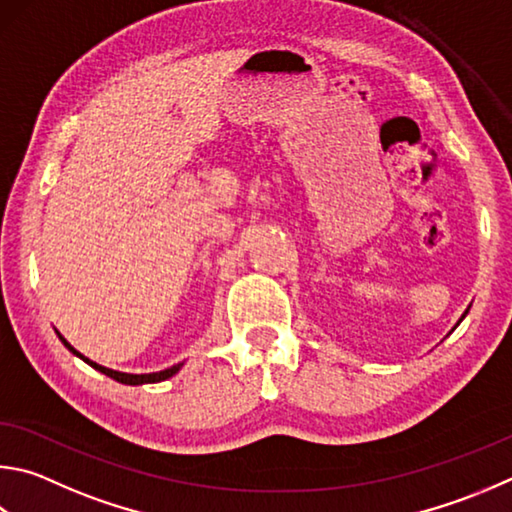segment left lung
Returning <instances> with one entry per match:
<instances>
[{
	"label": "left lung",
	"mask_w": 512,
	"mask_h": 512,
	"mask_svg": "<svg viewBox=\"0 0 512 512\" xmlns=\"http://www.w3.org/2000/svg\"><path fill=\"white\" fill-rule=\"evenodd\" d=\"M468 311H470V309H468ZM468 311H466V313H468ZM466 313H463V315H461V320H463V318H466ZM461 320H459V322H461ZM459 322H457V324H459Z\"/></svg>",
	"instance_id": "left-lung-1"
}]
</instances>
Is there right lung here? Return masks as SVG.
<instances>
[{
  "label": "right lung",
  "mask_w": 512,
  "mask_h": 512,
  "mask_svg": "<svg viewBox=\"0 0 512 512\" xmlns=\"http://www.w3.org/2000/svg\"><path fill=\"white\" fill-rule=\"evenodd\" d=\"M58 338L64 342V347H67L71 353H76L78 358L85 360L87 365H91V367H94V369H98L100 374H105V376H109V378L118 380V383H123V385H145V383H161V380L172 378V376L176 374V371H179V369L183 367V362H179V365H172L170 369H163V371H154V374H125V371H114V369H107V367L98 365V362H94V360L85 358V356H82L80 351L73 349V347L69 345V342L60 336V333H58Z\"/></svg>",
  "instance_id": "obj_1"
}]
</instances>
